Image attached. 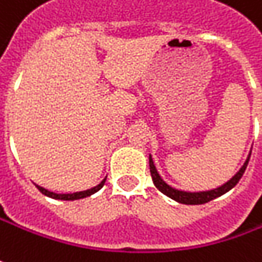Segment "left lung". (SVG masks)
Here are the masks:
<instances>
[{"mask_svg":"<svg viewBox=\"0 0 262 262\" xmlns=\"http://www.w3.org/2000/svg\"><path fill=\"white\" fill-rule=\"evenodd\" d=\"M249 163V157L246 160V163L242 165V168L234 174L227 183H224L223 186L217 189H212V190H207V192H183V190H177V189L171 188L165 183L164 180L160 177L155 165L152 163V158L149 157V170H151V177H152L154 185L155 188L158 189L160 192H163L164 195H167L168 198L174 199L180 204H186V205H199V204H207L210 202L211 199H215L217 196H222L223 193L229 192L230 189L234 188L237 185V182L241 180V177L244 176L245 170H246V165Z\"/></svg>","mask_w":262,"mask_h":262,"instance_id":"obj_1","label":"left lung"}]
</instances>
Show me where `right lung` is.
I'll list each match as a JSON object with an SVG mask.
<instances>
[{"label":"right lung","mask_w":262,"mask_h":262,"mask_svg":"<svg viewBox=\"0 0 262 262\" xmlns=\"http://www.w3.org/2000/svg\"><path fill=\"white\" fill-rule=\"evenodd\" d=\"M104 183H105V179H104L98 186H95V188L88 189V190H83V192H76V193H54V192H50V190L40 188V186H38V189H39L43 195H47V196H50V198L63 199V201H74V199H82V198H86V196H91L92 193H95V192H98L99 189L102 188V186H104Z\"/></svg>","instance_id":"obj_1"}]
</instances>
